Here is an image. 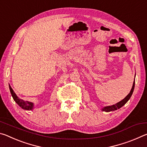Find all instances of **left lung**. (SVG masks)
Masks as SVG:
<instances>
[{
    "instance_id": "obj_1",
    "label": "left lung",
    "mask_w": 147,
    "mask_h": 147,
    "mask_svg": "<svg viewBox=\"0 0 147 147\" xmlns=\"http://www.w3.org/2000/svg\"><path fill=\"white\" fill-rule=\"evenodd\" d=\"M135 76H136V75H135ZM134 86H135V79H134V82L133 83L132 88H131V91L130 92V93H129L125 98L123 99V100H122L121 101L119 102L118 103H117L115 104H113V105H112V106H109L104 107V108L102 109V110L104 111H106V112H109V111H112L117 110V109H119V108H121V107H123L124 105V104L127 102L129 99L130 98L131 94H132V93H133V91H134Z\"/></svg>"
}]
</instances>
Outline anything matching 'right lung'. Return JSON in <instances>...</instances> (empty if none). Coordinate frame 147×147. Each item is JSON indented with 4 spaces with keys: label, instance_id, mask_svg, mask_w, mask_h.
Instances as JSON below:
<instances>
[{
    "label": "right lung",
    "instance_id": "add662e5",
    "mask_svg": "<svg viewBox=\"0 0 147 147\" xmlns=\"http://www.w3.org/2000/svg\"><path fill=\"white\" fill-rule=\"evenodd\" d=\"M9 90H10V93L11 94L12 97H13V100L15 102L18 104V105L21 107L22 109H26V110H32L34 108V104L32 102H30L28 101H24L23 99L19 98L18 96L16 95V94L15 93V92L13 91V89L11 88V86L9 85Z\"/></svg>",
    "mask_w": 147,
    "mask_h": 147
}]
</instances>
